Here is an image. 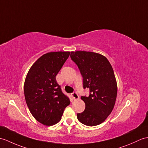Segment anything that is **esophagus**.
Returning <instances> with one entry per match:
<instances>
[{
	"instance_id": "34e87169",
	"label": "esophagus",
	"mask_w": 148,
	"mask_h": 148,
	"mask_svg": "<svg viewBox=\"0 0 148 148\" xmlns=\"http://www.w3.org/2000/svg\"><path fill=\"white\" fill-rule=\"evenodd\" d=\"M72 96H73V97L74 99H77L79 98V95L76 92H73V93H72Z\"/></svg>"
}]
</instances>
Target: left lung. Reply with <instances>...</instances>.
Segmentation results:
<instances>
[{"instance_id":"8db88e82","label":"left lung","mask_w":148,"mask_h":148,"mask_svg":"<svg viewBox=\"0 0 148 148\" xmlns=\"http://www.w3.org/2000/svg\"><path fill=\"white\" fill-rule=\"evenodd\" d=\"M71 58L83 78V88L90 89L88 97H81L86 106L77 114L78 121L88 126L100 124L110 114L116 101L117 84L113 68L105 56L91 51H71Z\"/></svg>"}]
</instances>
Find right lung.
<instances>
[{"instance_id":"obj_1","label":"right lung","mask_w":148,"mask_h":148,"mask_svg":"<svg viewBox=\"0 0 148 148\" xmlns=\"http://www.w3.org/2000/svg\"><path fill=\"white\" fill-rule=\"evenodd\" d=\"M70 51L49 52L40 57L27 74L24 92L29 111L37 121L47 126L61 120L64 109L70 104L62 91L56 75L70 55Z\"/></svg>"}]
</instances>
